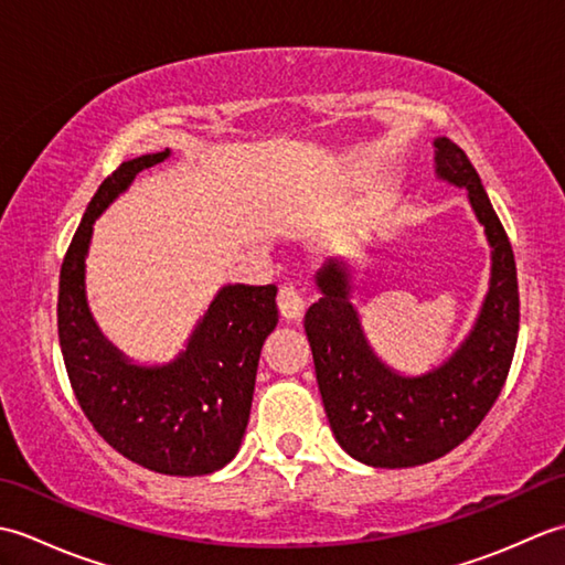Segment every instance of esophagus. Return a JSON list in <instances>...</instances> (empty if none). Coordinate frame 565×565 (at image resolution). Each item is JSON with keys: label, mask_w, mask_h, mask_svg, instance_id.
<instances>
[{"label": "esophagus", "mask_w": 565, "mask_h": 565, "mask_svg": "<svg viewBox=\"0 0 565 565\" xmlns=\"http://www.w3.org/2000/svg\"><path fill=\"white\" fill-rule=\"evenodd\" d=\"M276 306H279V313L284 320H301L306 310L303 296L298 294L294 286H284L279 296H276Z\"/></svg>", "instance_id": "1"}]
</instances>
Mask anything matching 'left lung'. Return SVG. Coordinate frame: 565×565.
<instances>
[{
  "label": "left lung",
  "instance_id": "obj_1",
  "mask_svg": "<svg viewBox=\"0 0 565 565\" xmlns=\"http://www.w3.org/2000/svg\"><path fill=\"white\" fill-rule=\"evenodd\" d=\"M435 174L466 189L490 245V281L463 342L425 374H403L374 352L352 303L350 259L332 257L316 274L318 301L308 334L318 388L340 447L374 468L423 466L473 435L505 386L520 330V291L512 245L481 177L449 138H435Z\"/></svg>",
  "mask_w": 565,
  "mask_h": 565
}]
</instances>
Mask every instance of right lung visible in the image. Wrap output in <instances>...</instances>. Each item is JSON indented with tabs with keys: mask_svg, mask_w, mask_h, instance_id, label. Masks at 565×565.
<instances>
[{
	"mask_svg": "<svg viewBox=\"0 0 565 565\" xmlns=\"http://www.w3.org/2000/svg\"><path fill=\"white\" fill-rule=\"evenodd\" d=\"M170 154L124 162L89 201L60 269L57 334L77 403L118 454L154 473L209 476L243 444L262 344L279 322L276 286L225 284L172 362L138 364L97 326L84 281L94 223Z\"/></svg>",
	"mask_w": 565,
	"mask_h": 565,
	"instance_id": "right-lung-1",
	"label": "right lung"
}]
</instances>
